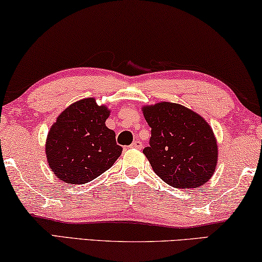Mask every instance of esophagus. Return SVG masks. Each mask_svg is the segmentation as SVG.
Listing matches in <instances>:
<instances>
[{
	"label": "esophagus",
	"instance_id": "1",
	"mask_svg": "<svg viewBox=\"0 0 262 262\" xmlns=\"http://www.w3.org/2000/svg\"><path fill=\"white\" fill-rule=\"evenodd\" d=\"M142 147V142L140 141V140H135L134 142H133L132 144H130V148H141Z\"/></svg>",
	"mask_w": 262,
	"mask_h": 262
}]
</instances>
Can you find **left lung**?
Here are the masks:
<instances>
[{
    "instance_id": "8db88e82",
    "label": "left lung",
    "mask_w": 262,
    "mask_h": 262,
    "mask_svg": "<svg viewBox=\"0 0 262 262\" xmlns=\"http://www.w3.org/2000/svg\"><path fill=\"white\" fill-rule=\"evenodd\" d=\"M151 128L143 154L151 168L174 188H199L213 177L217 143L208 122L189 108L173 102L142 107Z\"/></svg>"
}]
</instances>
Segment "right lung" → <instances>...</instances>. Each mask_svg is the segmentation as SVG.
I'll return each mask as SVG.
<instances>
[{
    "mask_svg": "<svg viewBox=\"0 0 262 262\" xmlns=\"http://www.w3.org/2000/svg\"><path fill=\"white\" fill-rule=\"evenodd\" d=\"M111 111L94 97L70 104L52 127L46 140L50 169L66 183L83 185L100 177L122 153L115 132L106 126Z\"/></svg>",
    "mask_w": 262,
    "mask_h": 262,
    "instance_id": "1",
    "label": "right lung"
}]
</instances>
